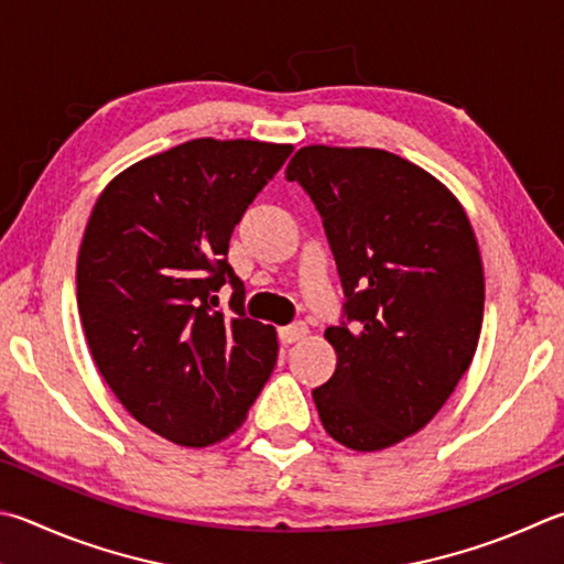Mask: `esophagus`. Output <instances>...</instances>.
<instances>
[{
  "mask_svg": "<svg viewBox=\"0 0 564 564\" xmlns=\"http://www.w3.org/2000/svg\"><path fill=\"white\" fill-rule=\"evenodd\" d=\"M305 333H308V325H305V323L285 325V327H281V330H279V340L283 345H293V343H299L301 337H305Z\"/></svg>",
  "mask_w": 564,
  "mask_h": 564,
  "instance_id": "obj_1",
  "label": "esophagus"
}]
</instances>
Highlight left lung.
Segmentation results:
<instances>
[{
    "label": "left lung",
    "instance_id": "obj_1",
    "mask_svg": "<svg viewBox=\"0 0 564 564\" xmlns=\"http://www.w3.org/2000/svg\"><path fill=\"white\" fill-rule=\"evenodd\" d=\"M285 180L321 214L345 293L317 414L335 442L380 452L432 422L474 360L486 295L474 229L442 182L387 150L303 148Z\"/></svg>",
    "mask_w": 564,
    "mask_h": 564
}]
</instances>
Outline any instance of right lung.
Instances as JSON below:
<instances>
[{"instance_id": "obj_1", "label": "right lung", "mask_w": 564, "mask_h": 564, "mask_svg": "<svg viewBox=\"0 0 564 564\" xmlns=\"http://www.w3.org/2000/svg\"><path fill=\"white\" fill-rule=\"evenodd\" d=\"M293 152L259 140L182 142L112 180L78 253V313L120 404L172 444L221 442L269 382L271 325L243 313L231 231ZM232 285V313L216 308Z\"/></svg>"}]
</instances>
